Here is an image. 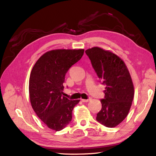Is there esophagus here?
<instances>
[{
	"instance_id": "1",
	"label": "esophagus",
	"mask_w": 156,
	"mask_h": 156,
	"mask_svg": "<svg viewBox=\"0 0 156 156\" xmlns=\"http://www.w3.org/2000/svg\"><path fill=\"white\" fill-rule=\"evenodd\" d=\"M81 101H82V102H87L90 101V98H89V99H81Z\"/></svg>"
}]
</instances>
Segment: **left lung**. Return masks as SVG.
<instances>
[{
    "label": "left lung",
    "instance_id": "1",
    "mask_svg": "<svg viewBox=\"0 0 156 156\" xmlns=\"http://www.w3.org/2000/svg\"><path fill=\"white\" fill-rule=\"evenodd\" d=\"M98 78L106 85L105 98L97 120L115 127L127 117L134 97V87L127 66L112 51L94 47L85 51Z\"/></svg>",
    "mask_w": 156,
    "mask_h": 156
}]
</instances>
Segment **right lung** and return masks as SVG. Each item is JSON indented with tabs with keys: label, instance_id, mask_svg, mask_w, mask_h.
<instances>
[{
	"label": "right lung",
	"instance_id": "obj_1",
	"mask_svg": "<svg viewBox=\"0 0 156 156\" xmlns=\"http://www.w3.org/2000/svg\"><path fill=\"white\" fill-rule=\"evenodd\" d=\"M84 49H54L45 53L33 68L29 83L32 108L38 117L54 131H61L72 118L80 100L62 97L66 74L78 62Z\"/></svg>",
	"mask_w": 156,
	"mask_h": 156
}]
</instances>
